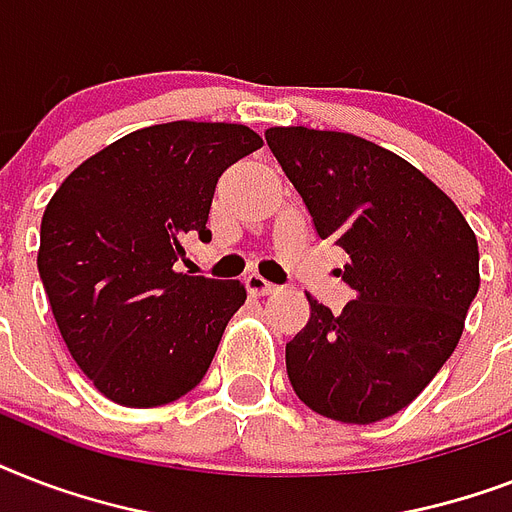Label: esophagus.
Listing matches in <instances>:
<instances>
[{
  "label": "esophagus",
  "instance_id": "1",
  "mask_svg": "<svg viewBox=\"0 0 512 512\" xmlns=\"http://www.w3.org/2000/svg\"><path fill=\"white\" fill-rule=\"evenodd\" d=\"M244 284H247V292L249 295H271V292H276V284H271V281L265 279V276H260V273H249L247 279H244Z\"/></svg>",
  "mask_w": 512,
  "mask_h": 512
}]
</instances>
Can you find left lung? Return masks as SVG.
<instances>
[{"label":"left lung","mask_w":512,"mask_h":512,"mask_svg":"<svg viewBox=\"0 0 512 512\" xmlns=\"http://www.w3.org/2000/svg\"><path fill=\"white\" fill-rule=\"evenodd\" d=\"M268 148L321 239L350 263L340 316L319 300L287 342L305 406L369 425L401 412L452 356L478 292V241L449 196L388 148L348 132L271 127Z\"/></svg>","instance_id":"left-lung-1"}]
</instances>
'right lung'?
Listing matches in <instances>:
<instances>
[{
	"label": "right lung",
	"instance_id": "obj_1",
	"mask_svg": "<svg viewBox=\"0 0 512 512\" xmlns=\"http://www.w3.org/2000/svg\"><path fill=\"white\" fill-rule=\"evenodd\" d=\"M263 146L244 124L143 127L82 162L42 215L39 276L68 353L114 404L177 401L207 374L241 281L177 273L217 177Z\"/></svg>",
	"mask_w": 512,
	"mask_h": 512
}]
</instances>
